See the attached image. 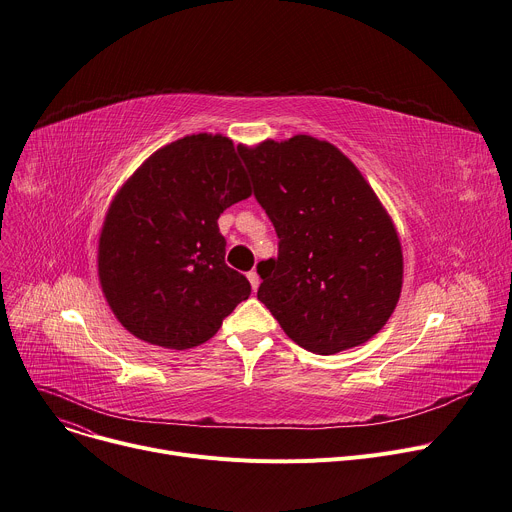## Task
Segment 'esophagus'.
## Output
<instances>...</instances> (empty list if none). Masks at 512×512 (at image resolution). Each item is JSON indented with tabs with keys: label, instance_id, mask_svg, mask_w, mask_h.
<instances>
[{
	"label": "esophagus",
	"instance_id": "34e87169",
	"mask_svg": "<svg viewBox=\"0 0 512 512\" xmlns=\"http://www.w3.org/2000/svg\"><path fill=\"white\" fill-rule=\"evenodd\" d=\"M247 278H249V282H251V288H253V290H257V288H259V284H261V278H259V274H257V269L249 271Z\"/></svg>",
	"mask_w": 512,
	"mask_h": 512
}]
</instances>
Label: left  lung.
Returning a JSON list of instances; mask_svg holds the SVG:
<instances>
[{"label": "left lung", "mask_w": 512, "mask_h": 512, "mask_svg": "<svg viewBox=\"0 0 512 512\" xmlns=\"http://www.w3.org/2000/svg\"><path fill=\"white\" fill-rule=\"evenodd\" d=\"M274 224L278 259L257 265V298L300 348L329 356L366 344L403 284L397 228L356 164L313 135L238 146Z\"/></svg>", "instance_id": "8db88e82"}]
</instances>
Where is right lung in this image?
Returning <instances> with one entry per match:
<instances>
[{"label":"right lung","mask_w":512,"mask_h":512,"mask_svg":"<svg viewBox=\"0 0 512 512\" xmlns=\"http://www.w3.org/2000/svg\"><path fill=\"white\" fill-rule=\"evenodd\" d=\"M247 197V170L220 133L166 144L121 185L98 236V280L131 335L195 348L249 298V280L224 263L218 228L220 214Z\"/></svg>","instance_id":"right-lung-1"}]
</instances>
